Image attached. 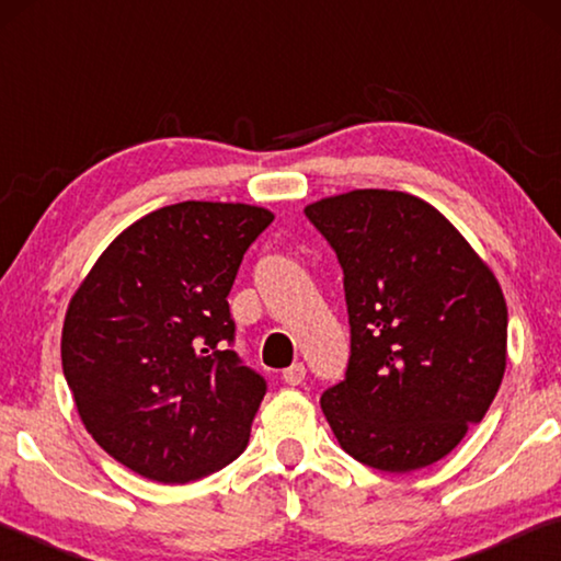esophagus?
Segmentation results:
<instances>
[{"label":"esophagus","instance_id":"1","mask_svg":"<svg viewBox=\"0 0 561 561\" xmlns=\"http://www.w3.org/2000/svg\"><path fill=\"white\" fill-rule=\"evenodd\" d=\"M282 378H284V381H287L289 386H299V383L304 381V378H307V368H304L301 360H294V364H291L289 368H284Z\"/></svg>","mask_w":561,"mask_h":561}]
</instances>
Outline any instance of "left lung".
I'll use <instances>...</instances> for the list:
<instances>
[{"label":"left lung","instance_id":"left-lung-1","mask_svg":"<svg viewBox=\"0 0 561 561\" xmlns=\"http://www.w3.org/2000/svg\"><path fill=\"white\" fill-rule=\"evenodd\" d=\"M344 270L346 378L321 411L351 458L411 472L485 417L507 366V304L448 217L401 190H351L304 207Z\"/></svg>","mask_w":561,"mask_h":561}]
</instances>
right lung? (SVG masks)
<instances>
[{
  "label": "right lung",
  "mask_w": 561,
  "mask_h": 561,
  "mask_svg": "<svg viewBox=\"0 0 561 561\" xmlns=\"http://www.w3.org/2000/svg\"><path fill=\"white\" fill-rule=\"evenodd\" d=\"M267 207L185 201L128 225L73 291L61 364L111 458L178 485L247 448L264 378L240 364L227 294Z\"/></svg>",
  "instance_id": "1"
}]
</instances>
